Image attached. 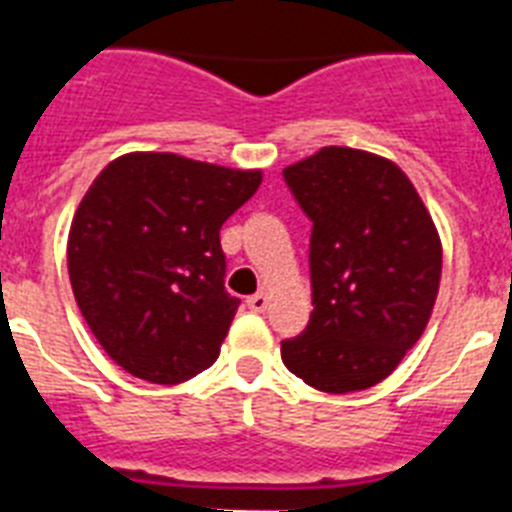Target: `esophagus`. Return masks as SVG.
Wrapping results in <instances>:
<instances>
[{"instance_id": "1", "label": "esophagus", "mask_w": 512, "mask_h": 512, "mask_svg": "<svg viewBox=\"0 0 512 512\" xmlns=\"http://www.w3.org/2000/svg\"><path fill=\"white\" fill-rule=\"evenodd\" d=\"M268 303H271V295H268V292H257V295H252L247 300V305L249 308H252V311H265V308H268Z\"/></svg>"}]
</instances>
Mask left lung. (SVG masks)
<instances>
[{
	"mask_svg": "<svg viewBox=\"0 0 512 512\" xmlns=\"http://www.w3.org/2000/svg\"><path fill=\"white\" fill-rule=\"evenodd\" d=\"M284 180L313 220L308 327L281 342L289 372L324 393L388 377L428 327L441 284V236L396 162L327 146Z\"/></svg>",
	"mask_w": 512,
	"mask_h": 512,
	"instance_id": "8db88e82",
	"label": "left lung"
}]
</instances>
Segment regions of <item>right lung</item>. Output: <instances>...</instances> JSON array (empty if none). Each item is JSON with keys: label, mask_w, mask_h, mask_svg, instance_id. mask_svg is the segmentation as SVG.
I'll list each match as a JSON object with an SVG mask.
<instances>
[{"label": "right lung", "mask_w": 512, "mask_h": 512, "mask_svg": "<svg viewBox=\"0 0 512 512\" xmlns=\"http://www.w3.org/2000/svg\"><path fill=\"white\" fill-rule=\"evenodd\" d=\"M263 170L132 151L103 167L68 231V279L87 327L124 372L177 385L220 356L239 297L223 287L220 228Z\"/></svg>", "instance_id": "obj_1"}]
</instances>
